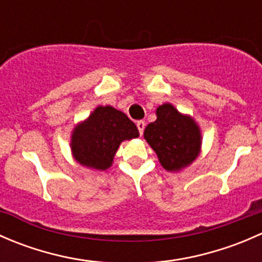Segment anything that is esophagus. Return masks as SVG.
<instances>
[{"instance_id":"obj_1","label":"esophagus","mask_w":262,"mask_h":262,"mask_svg":"<svg viewBox=\"0 0 262 262\" xmlns=\"http://www.w3.org/2000/svg\"><path fill=\"white\" fill-rule=\"evenodd\" d=\"M137 128H138V130H139V134H143V130H144V128H146V123H144L143 120H141V121H138V123H137Z\"/></svg>"}]
</instances>
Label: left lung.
I'll return each instance as SVG.
<instances>
[{
  "label": "left lung",
  "mask_w": 262,
  "mask_h": 262,
  "mask_svg": "<svg viewBox=\"0 0 262 262\" xmlns=\"http://www.w3.org/2000/svg\"><path fill=\"white\" fill-rule=\"evenodd\" d=\"M157 119L144 129V139L168 172H180L202 152V130L194 118L165 102L156 109Z\"/></svg>",
  "instance_id": "1"
}]
</instances>
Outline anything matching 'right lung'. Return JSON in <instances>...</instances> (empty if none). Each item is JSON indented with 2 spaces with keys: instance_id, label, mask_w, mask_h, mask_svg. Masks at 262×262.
I'll list each match as a JSON object with an SVG mask.
<instances>
[{
  "instance_id": "add662e5",
  "label": "right lung",
  "mask_w": 262,
  "mask_h": 262,
  "mask_svg": "<svg viewBox=\"0 0 262 262\" xmlns=\"http://www.w3.org/2000/svg\"><path fill=\"white\" fill-rule=\"evenodd\" d=\"M138 137V128L123 112L110 105H99L72 129L70 147L81 166L105 171L112 167L121 142Z\"/></svg>"
}]
</instances>
